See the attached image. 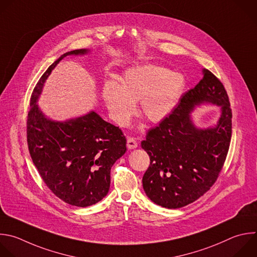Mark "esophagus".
Here are the masks:
<instances>
[{"label": "esophagus", "instance_id": "esophagus-1", "mask_svg": "<svg viewBox=\"0 0 257 257\" xmlns=\"http://www.w3.org/2000/svg\"><path fill=\"white\" fill-rule=\"evenodd\" d=\"M127 146H128L129 149H134V148H136L138 146V143H137V141L133 137H128V139H127Z\"/></svg>", "mask_w": 257, "mask_h": 257}]
</instances>
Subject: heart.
Instances as JSON below:
<instances>
[{"mask_svg":"<svg viewBox=\"0 0 257 257\" xmlns=\"http://www.w3.org/2000/svg\"><path fill=\"white\" fill-rule=\"evenodd\" d=\"M119 80L120 84L115 80L105 82L102 98L112 119L121 126L129 123L139 101L140 111L148 121L159 123L165 120L186 87L182 73L155 64L131 67Z\"/></svg>","mask_w":257,"mask_h":257,"instance_id":"b5f03b06","label":"heart"}]
</instances>
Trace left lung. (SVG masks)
I'll list each match as a JSON object with an SVG mask.
<instances>
[{
    "label": "left lung",
    "instance_id": "1",
    "mask_svg": "<svg viewBox=\"0 0 257 257\" xmlns=\"http://www.w3.org/2000/svg\"><path fill=\"white\" fill-rule=\"evenodd\" d=\"M194 89L158 126L148 130L141 147L150 164L142 178L147 197L167 209L185 207L207 193L217 181L230 146L232 110L221 80L209 69ZM221 106V117L213 128L198 130L189 114L196 104Z\"/></svg>",
    "mask_w": 257,
    "mask_h": 257
}]
</instances>
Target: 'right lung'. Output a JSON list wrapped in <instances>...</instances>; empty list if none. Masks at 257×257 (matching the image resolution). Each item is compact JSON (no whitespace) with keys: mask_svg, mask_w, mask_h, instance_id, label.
Here are the masks:
<instances>
[{"mask_svg":"<svg viewBox=\"0 0 257 257\" xmlns=\"http://www.w3.org/2000/svg\"><path fill=\"white\" fill-rule=\"evenodd\" d=\"M87 52H66L47 68L32 92L27 117L28 148L41 179L57 198L76 207L94 205L106 197L111 167L127 150L126 137L94 111L55 122L42 114L36 102L46 78L63 57Z\"/></svg>","mask_w":257,"mask_h":257,"instance_id":"add662e5","label":"right lung"}]
</instances>
